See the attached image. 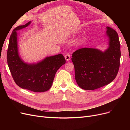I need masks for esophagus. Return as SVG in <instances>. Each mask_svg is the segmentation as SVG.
Masks as SVG:
<instances>
[{"label": "esophagus", "mask_w": 130, "mask_h": 130, "mask_svg": "<svg viewBox=\"0 0 130 130\" xmlns=\"http://www.w3.org/2000/svg\"><path fill=\"white\" fill-rule=\"evenodd\" d=\"M64 57H65L67 61H69L70 60V55L69 54H66Z\"/></svg>", "instance_id": "1"}]
</instances>
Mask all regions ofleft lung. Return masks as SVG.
<instances>
[{
	"label": "left lung",
	"instance_id": "left-lung-1",
	"mask_svg": "<svg viewBox=\"0 0 130 130\" xmlns=\"http://www.w3.org/2000/svg\"><path fill=\"white\" fill-rule=\"evenodd\" d=\"M109 46L105 52L94 48L78 49L72 55L75 77L78 86L85 90H94L115 80L118 73L120 44L116 31L106 27Z\"/></svg>",
	"mask_w": 130,
	"mask_h": 130
}]
</instances>
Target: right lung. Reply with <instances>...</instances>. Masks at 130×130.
Wrapping results in <instances>:
<instances>
[{"mask_svg": "<svg viewBox=\"0 0 130 130\" xmlns=\"http://www.w3.org/2000/svg\"><path fill=\"white\" fill-rule=\"evenodd\" d=\"M30 23L29 22L13 29L7 49V64L19 87L34 92H43L52 87L56 72L65 64L66 60L61 54L46 57L37 63H26L22 60L18 53L16 31L27 27Z\"/></svg>", "mask_w": 130, "mask_h": 130, "instance_id": "right-lung-1", "label": "right lung"}]
</instances>
